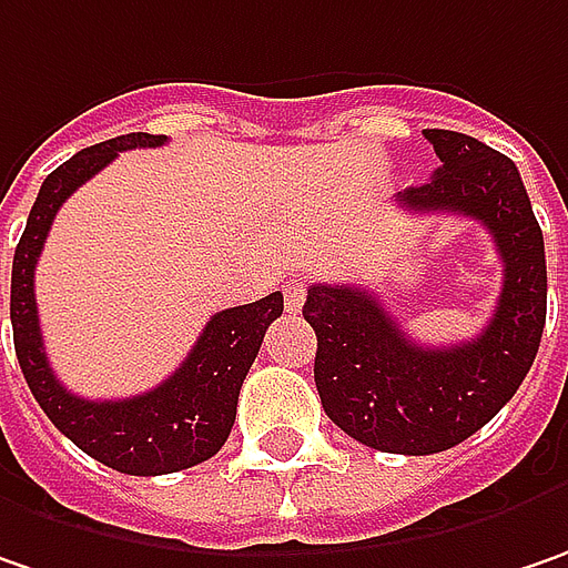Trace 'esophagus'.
I'll list each match as a JSON object with an SVG mask.
<instances>
[{"instance_id":"esophagus-1","label":"esophagus","mask_w":568,"mask_h":568,"mask_svg":"<svg viewBox=\"0 0 568 568\" xmlns=\"http://www.w3.org/2000/svg\"><path fill=\"white\" fill-rule=\"evenodd\" d=\"M305 295H308V285L305 280H288L283 285V302H285V311H298L305 305Z\"/></svg>"}]
</instances>
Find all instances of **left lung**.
Listing matches in <instances>:
<instances>
[{"instance_id":"8db88e82","label":"left lung","mask_w":568,"mask_h":568,"mask_svg":"<svg viewBox=\"0 0 568 568\" xmlns=\"http://www.w3.org/2000/svg\"><path fill=\"white\" fill-rule=\"evenodd\" d=\"M426 139L442 164L429 184L397 193V203L474 219L493 235L503 292L480 336L423 346L358 285L314 283L302 308L317 333L314 384L324 413L390 455L448 452L483 429L525 382L547 324L544 232L515 161L455 130H426Z\"/></svg>"}]
</instances>
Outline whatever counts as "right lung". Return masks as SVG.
I'll return each instance as SVG.
<instances>
[{
	"label": "right lung",
	"instance_id": "right-lung-1",
	"mask_svg": "<svg viewBox=\"0 0 568 568\" xmlns=\"http://www.w3.org/2000/svg\"><path fill=\"white\" fill-rule=\"evenodd\" d=\"M164 142L168 139L152 133H130L98 142L62 161L40 186L12 260L14 356L34 400L72 445L133 477L186 470L210 460L225 445L235 426L241 384L257 358L263 333L283 314V292L212 314L181 368L159 387L126 400H85L65 390L53 375L43 353L34 298V266L50 225L62 203L88 178L108 168L116 152L155 149Z\"/></svg>",
	"mask_w": 568,
	"mask_h": 568
}]
</instances>
